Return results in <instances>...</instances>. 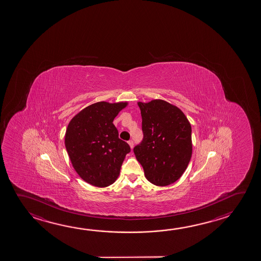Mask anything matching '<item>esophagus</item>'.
<instances>
[{
    "label": "esophagus",
    "mask_w": 261,
    "mask_h": 261,
    "mask_svg": "<svg viewBox=\"0 0 261 261\" xmlns=\"http://www.w3.org/2000/svg\"><path fill=\"white\" fill-rule=\"evenodd\" d=\"M128 144L129 146H130V147H131V148H133V147H134V141H133V140H129Z\"/></svg>",
    "instance_id": "1"
}]
</instances>
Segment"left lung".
Segmentation results:
<instances>
[{"instance_id": "1", "label": "left lung", "mask_w": 261, "mask_h": 261, "mask_svg": "<svg viewBox=\"0 0 261 261\" xmlns=\"http://www.w3.org/2000/svg\"><path fill=\"white\" fill-rule=\"evenodd\" d=\"M141 111L142 141L134 153L146 178L167 186L181 177L192 158V126L178 107L162 100L138 102Z\"/></svg>"}]
</instances>
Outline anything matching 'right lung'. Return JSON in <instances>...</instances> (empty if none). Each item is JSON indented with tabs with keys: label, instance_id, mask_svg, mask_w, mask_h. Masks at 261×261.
<instances>
[{
	"label": "right lung",
	"instance_id": "right-lung-1",
	"mask_svg": "<svg viewBox=\"0 0 261 261\" xmlns=\"http://www.w3.org/2000/svg\"><path fill=\"white\" fill-rule=\"evenodd\" d=\"M126 105L93 103L75 115L68 125L65 146L70 161L80 177L93 186L106 187L115 182L131 151L113 124Z\"/></svg>",
	"mask_w": 261,
	"mask_h": 261
}]
</instances>
